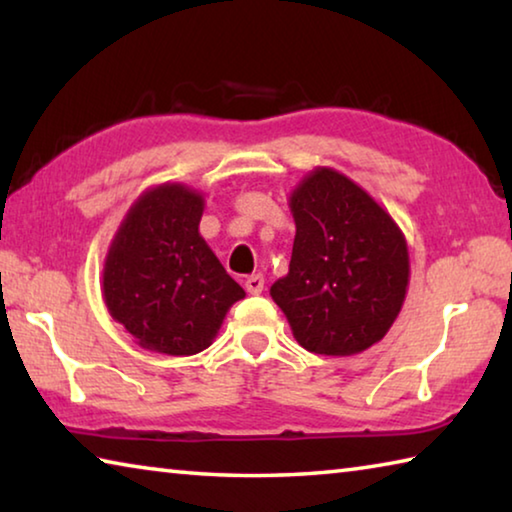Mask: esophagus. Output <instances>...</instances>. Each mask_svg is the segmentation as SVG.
<instances>
[{"label":"esophagus","mask_w":512,"mask_h":512,"mask_svg":"<svg viewBox=\"0 0 512 512\" xmlns=\"http://www.w3.org/2000/svg\"><path fill=\"white\" fill-rule=\"evenodd\" d=\"M246 291L253 293V296H259L264 291V277L262 275H250L246 280Z\"/></svg>","instance_id":"34e87169"}]
</instances>
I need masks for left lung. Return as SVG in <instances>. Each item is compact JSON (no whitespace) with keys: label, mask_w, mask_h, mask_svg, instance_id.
Here are the masks:
<instances>
[{"label":"left lung","mask_w":512,"mask_h":512,"mask_svg":"<svg viewBox=\"0 0 512 512\" xmlns=\"http://www.w3.org/2000/svg\"><path fill=\"white\" fill-rule=\"evenodd\" d=\"M296 239L289 273L271 287L302 348L352 357L384 339L409 289V246L393 216L332 167L289 196Z\"/></svg>","instance_id":"1"}]
</instances>
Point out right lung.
Segmentation results:
<instances>
[{
	"label": "right lung",
	"instance_id": "1",
	"mask_svg": "<svg viewBox=\"0 0 512 512\" xmlns=\"http://www.w3.org/2000/svg\"><path fill=\"white\" fill-rule=\"evenodd\" d=\"M203 210L196 189L155 185L131 205L110 241L103 300L144 350L169 357L203 352L228 309L246 296L198 232Z\"/></svg>",
	"mask_w": 512,
	"mask_h": 512
}]
</instances>
